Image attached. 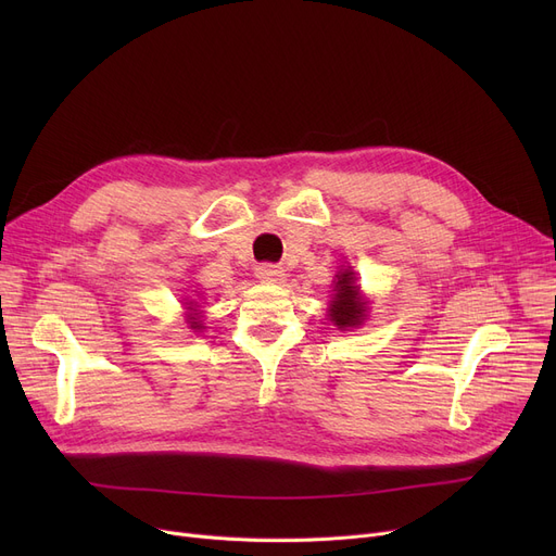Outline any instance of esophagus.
<instances>
[{
	"label": "esophagus",
	"mask_w": 556,
	"mask_h": 556,
	"mask_svg": "<svg viewBox=\"0 0 556 556\" xmlns=\"http://www.w3.org/2000/svg\"><path fill=\"white\" fill-rule=\"evenodd\" d=\"M254 275L261 281H270V283H279L283 279V268L277 266V263H258Z\"/></svg>",
	"instance_id": "1"
}]
</instances>
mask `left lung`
Instances as JSON below:
<instances>
[{"label": "left lung", "mask_w": 556, "mask_h": 556, "mask_svg": "<svg viewBox=\"0 0 556 556\" xmlns=\"http://www.w3.org/2000/svg\"><path fill=\"white\" fill-rule=\"evenodd\" d=\"M358 288L354 286V273L344 270L338 275L336 298L331 302V319L338 327H354L363 317V304L358 302Z\"/></svg>", "instance_id": "left-lung-1"}]
</instances>
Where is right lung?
<instances>
[{
	"label": "right lung",
	"mask_w": 556,
	"mask_h": 556,
	"mask_svg": "<svg viewBox=\"0 0 556 556\" xmlns=\"http://www.w3.org/2000/svg\"><path fill=\"white\" fill-rule=\"evenodd\" d=\"M195 327H198V325H195Z\"/></svg>",
	"instance_id": "1"
}]
</instances>
